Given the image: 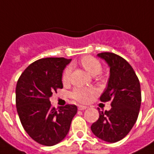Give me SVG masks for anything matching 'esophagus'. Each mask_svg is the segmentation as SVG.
I'll return each instance as SVG.
<instances>
[{
	"label": "esophagus",
	"instance_id": "esophagus-1",
	"mask_svg": "<svg viewBox=\"0 0 154 154\" xmlns=\"http://www.w3.org/2000/svg\"><path fill=\"white\" fill-rule=\"evenodd\" d=\"M78 109L80 110V111H84V110L87 109V106H78Z\"/></svg>",
	"mask_w": 154,
	"mask_h": 154
}]
</instances>
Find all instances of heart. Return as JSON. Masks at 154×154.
I'll list each match as a JSON object with an SVG mask.
<instances>
[{
    "label": "heart",
    "mask_w": 154,
    "mask_h": 154,
    "mask_svg": "<svg viewBox=\"0 0 154 154\" xmlns=\"http://www.w3.org/2000/svg\"><path fill=\"white\" fill-rule=\"evenodd\" d=\"M82 66L88 71L91 75H97L102 71V65L98 60L93 57H83L80 60ZM72 71V67H66L62 76V80L64 83H68L70 78V74ZM97 94V91L94 88H76L72 91L71 97L79 103H86L88 100V97L94 96Z\"/></svg>",
    "instance_id": "obj_1"
}]
</instances>
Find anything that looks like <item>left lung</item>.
Instances as JSON below:
<instances>
[{
    "label": "left lung",
    "instance_id": "left-lung-1",
    "mask_svg": "<svg viewBox=\"0 0 154 154\" xmlns=\"http://www.w3.org/2000/svg\"><path fill=\"white\" fill-rule=\"evenodd\" d=\"M110 68L107 87L101 95L102 102L111 101L109 111H98L99 118L91 125V131L98 139L108 143L122 140L133 128L141 105L139 79L124 58L112 52L97 55Z\"/></svg>",
    "mask_w": 154,
    "mask_h": 154
}]
</instances>
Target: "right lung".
Returning <instances> with one entry per match:
<instances>
[{
    "mask_svg": "<svg viewBox=\"0 0 154 154\" xmlns=\"http://www.w3.org/2000/svg\"><path fill=\"white\" fill-rule=\"evenodd\" d=\"M71 59L42 58L27 67L20 75L15 90L17 112L28 134L40 144L52 146L68 134L75 105L51 107L50 97L63 88L62 73Z\"/></svg>",
    "mask_w": 154,
    "mask_h": 154,
    "instance_id": "add662e5",
    "label": "right lung"
}]
</instances>
